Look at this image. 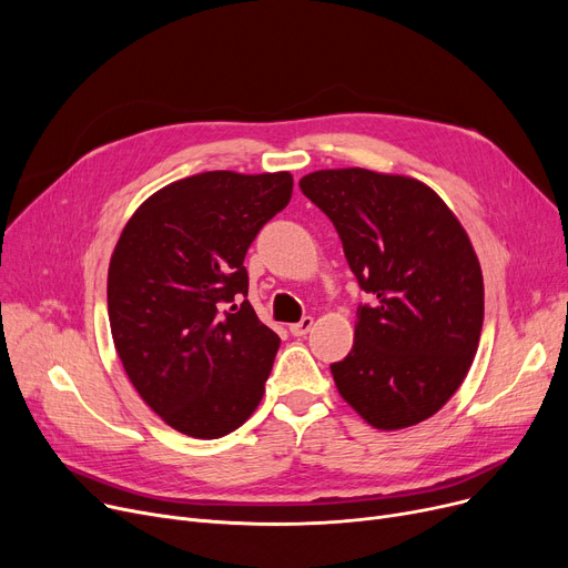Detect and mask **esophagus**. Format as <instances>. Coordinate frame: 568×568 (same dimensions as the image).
I'll list each match as a JSON object with an SVG mask.
<instances>
[{
	"instance_id": "34e87169",
	"label": "esophagus",
	"mask_w": 568,
	"mask_h": 568,
	"mask_svg": "<svg viewBox=\"0 0 568 568\" xmlns=\"http://www.w3.org/2000/svg\"><path fill=\"white\" fill-rule=\"evenodd\" d=\"M311 329H313V317H304L302 322L290 324V334L292 336H306Z\"/></svg>"
}]
</instances>
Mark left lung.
<instances>
[{
    "label": "left lung",
    "mask_w": 568,
    "mask_h": 568,
    "mask_svg": "<svg viewBox=\"0 0 568 568\" xmlns=\"http://www.w3.org/2000/svg\"><path fill=\"white\" fill-rule=\"evenodd\" d=\"M300 186L371 296L356 308L349 354L332 364L338 394L379 430L426 422L458 392L481 338L484 276L465 227L403 174L317 170Z\"/></svg>",
    "instance_id": "obj_1"
}]
</instances>
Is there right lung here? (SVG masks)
Instances as JSON below:
<instances>
[{"label": "right lung", "mask_w": 568, "mask_h": 568, "mask_svg": "<svg viewBox=\"0 0 568 568\" xmlns=\"http://www.w3.org/2000/svg\"><path fill=\"white\" fill-rule=\"evenodd\" d=\"M290 172L212 170L149 195L108 268L114 349L174 430L216 439L262 400L281 338L248 304L244 257L292 197Z\"/></svg>", "instance_id": "add662e5"}]
</instances>
